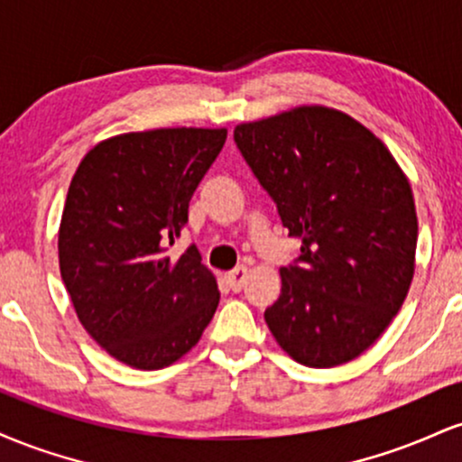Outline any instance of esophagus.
I'll return each mask as SVG.
<instances>
[{
    "label": "esophagus",
    "mask_w": 462,
    "mask_h": 462,
    "mask_svg": "<svg viewBox=\"0 0 462 462\" xmlns=\"http://www.w3.org/2000/svg\"><path fill=\"white\" fill-rule=\"evenodd\" d=\"M247 275H249V267H247V264H238V267L232 269V272L226 275L227 284H230V289H232V291H241L243 284H245Z\"/></svg>",
    "instance_id": "34e87169"
}]
</instances>
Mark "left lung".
Wrapping results in <instances>:
<instances>
[{"label":"left lung","instance_id":"left-lung-1","mask_svg":"<svg viewBox=\"0 0 462 462\" xmlns=\"http://www.w3.org/2000/svg\"><path fill=\"white\" fill-rule=\"evenodd\" d=\"M235 141L278 204L300 264L264 310L278 346L315 369L383 337L415 273L417 210L406 173L369 128L337 108L295 106L245 121Z\"/></svg>","mask_w":462,"mask_h":462}]
</instances>
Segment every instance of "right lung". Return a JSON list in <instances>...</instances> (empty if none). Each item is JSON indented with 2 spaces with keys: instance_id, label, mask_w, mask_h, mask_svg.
Returning a JSON list of instances; mask_svg holds the SVG:
<instances>
[{
  "instance_id": "add662e5",
  "label": "right lung",
  "mask_w": 462,
  "mask_h": 462,
  "mask_svg": "<svg viewBox=\"0 0 462 462\" xmlns=\"http://www.w3.org/2000/svg\"><path fill=\"white\" fill-rule=\"evenodd\" d=\"M226 128H156L99 141L73 173L58 230L62 282L110 356L153 371L190 352L219 304L215 273L169 245Z\"/></svg>"
}]
</instances>
